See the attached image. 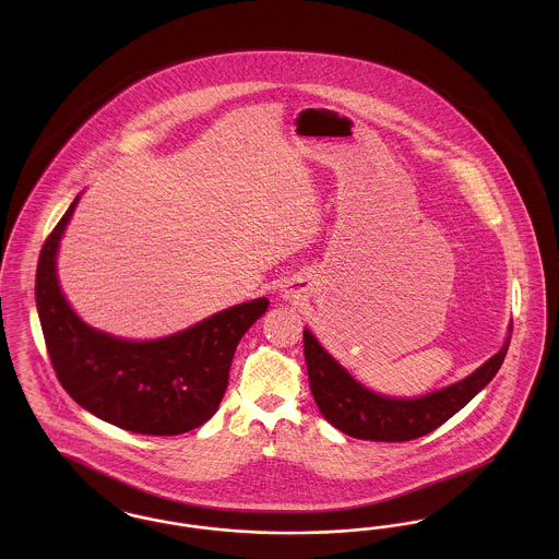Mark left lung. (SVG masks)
Returning <instances> with one entry per match:
<instances>
[{
    "mask_svg": "<svg viewBox=\"0 0 559 559\" xmlns=\"http://www.w3.org/2000/svg\"><path fill=\"white\" fill-rule=\"evenodd\" d=\"M509 340L511 335L507 337L506 346L463 381L415 400L385 399L372 394L356 383L320 347L310 331H304V354L312 396L331 426L358 440L406 442L447 424L484 385H488L506 360Z\"/></svg>",
    "mask_w": 559,
    "mask_h": 559,
    "instance_id": "1",
    "label": "left lung"
}]
</instances>
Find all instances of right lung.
I'll return each mask as SVG.
<instances>
[{"mask_svg":"<svg viewBox=\"0 0 559 559\" xmlns=\"http://www.w3.org/2000/svg\"><path fill=\"white\" fill-rule=\"evenodd\" d=\"M78 201L48 235L35 274L37 312L60 385L92 415L133 433L178 436L203 426L226 394L240 337L266 312V297L157 342L94 331L69 308L56 281L58 240Z\"/></svg>","mask_w":559,"mask_h":559,"instance_id":"right-lung-1","label":"right lung"}]
</instances>
